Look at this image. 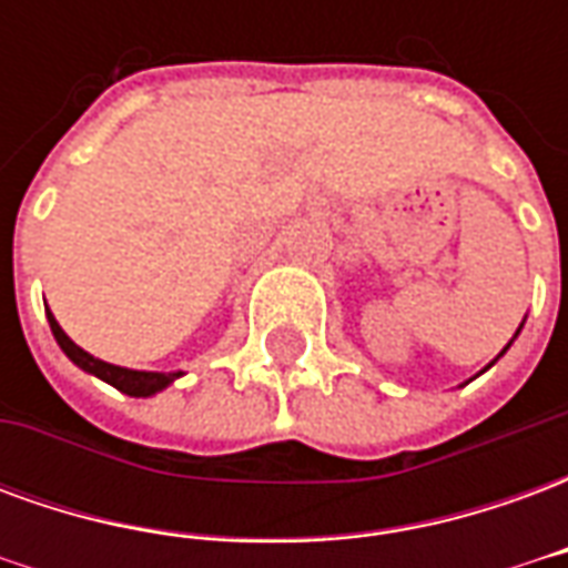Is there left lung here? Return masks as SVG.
Instances as JSON below:
<instances>
[{
    "instance_id": "obj_1",
    "label": "left lung",
    "mask_w": 568,
    "mask_h": 568,
    "mask_svg": "<svg viewBox=\"0 0 568 568\" xmlns=\"http://www.w3.org/2000/svg\"><path fill=\"white\" fill-rule=\"evenodd\" d=\"M524 322H526V320H524ZM524 322H520V328H524ZM520 328H517V332H514V337H517V334H520ZM514 337H511V341H508V346H511V344H514ZM508 346H505V349H501L499 356L493 358V362H489V365H487V368H484V371H489V368H493V365H496V362H499V358H501V356H505V353H508ZM484 371H480V374H484Z\"/></svg>"
}]
</instances>
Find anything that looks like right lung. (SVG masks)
<instances>
[{"label":"right lung","mask_w":568,"mask_h":568,"mask_svg":"<svg viewBox=\"0 0 568 568\" xmlns=\"http://www.w3.org/2000/svg\"><path fill=\"white\" fill-rule=\"evenodd\" d=\"M44 313H48V325H51V332H54V341L60 344V349L67 353L69 362L79 365L81 371L93 374V377H100V381L109 383V386H115L118 393L133 395V398H149V395L163 393L166 386H173V383L182 377V371L121 368V365H112V362H103V358L91 356L88 349H81V346L60 328V322L54 320L51 310L44 307Z\"/></svg>","instance_id":"obj_1"}]
</instances>
